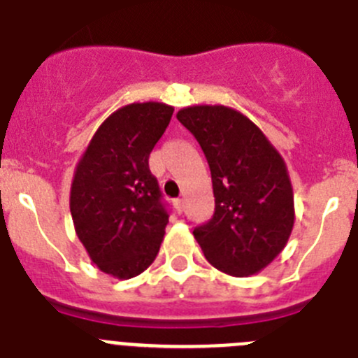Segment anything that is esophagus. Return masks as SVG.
<instances>
[{
  "label": "esophagus",
  "mask_w": 358,
  "mask_h": 358,
  "mask_svg": "<svg viewBox=\"0 0 358 358\" xmlns=\"http://www.w3.org/2000/svg\"><path fill=\"white\" fill-rule=\"evenodd\" d=\"M176 210L179 211V213L185 210V201H182V199H177V201H176Z\"/></svg>",
  "instance_id": "34e87169"
}]
</instances>
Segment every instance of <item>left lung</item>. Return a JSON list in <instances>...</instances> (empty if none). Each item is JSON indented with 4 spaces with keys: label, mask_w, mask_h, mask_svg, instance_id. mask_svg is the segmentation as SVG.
I'll use <instances>...</instances> for the list:
<instances>
[{
    "label": "left lung",
    "mask_w": 358,
    "mask_h": 358,
    "mask_svg": "<svg viewBox=\"0 0 358 358\" xmlns=\"http://www.w3.org/2000/svg\"><path fill=\"white\" fill-rule=\"evenodd\" d=\"M177 120L201 145L213 182L215 213L195 227V240L218 271L236 278L260 273L283 251L296 220L285 161L231 107H185Z\"/></svg>",
    "instance_id": "left-lung-1"
}]
</instances>
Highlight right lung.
<instances>
[{
	"label": "right lung",
	"instance_id": "add662e5",
	"mask_svg": "<svg viewBox=\"0 0 358 358\" xmlns=\"http://www.w3.org/2000/svg\"><path fill=\"white\" fill-rule=\"evenodd\" d=\"M173 107L129 103L98 127L78 159L69 211L78 240L102 273L138 276L156 260L169 213L148 156L169 127Z\"/></svg>",
	"mask_w": 358,
	"mask_h": 358
}]
</instances>
